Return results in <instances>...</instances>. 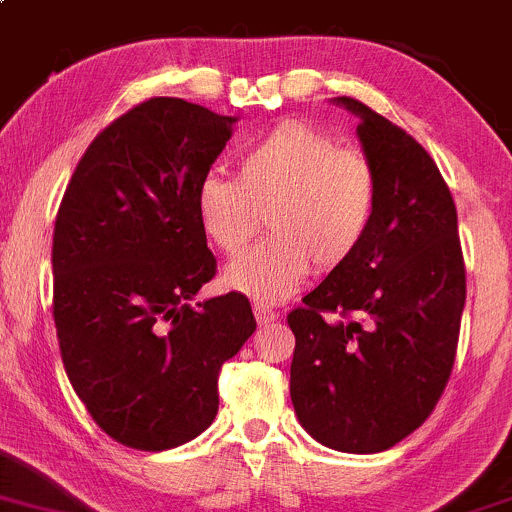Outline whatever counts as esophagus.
<instances>
[{
	"label": "esophagus",
	"mask_w": 512,
	"mask_h": 512,
	"mask_svg": "<svg viewBox=\"0 0 512 512\" xmlns=\"http://www.w3.org/2000/svg\"><path fill=\"white\" fill-rule=\"evenodd\" d=\"M254 312H256L258 324H268V322L278 320V312L273 310V307L263 305V302H254Z\"/></svg>",
	"instance_id": "obj_1"
}]
</instances>
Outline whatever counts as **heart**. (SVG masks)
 I'll list each match as a JSON object with an SVG mask.
<instances>
[{"instance_id": "1", "label": "heart", "mask_w": 512, "mask_h": 512, "mask_svg": "<svg viewBox=\"0 0 512 512\" xmlns=\"http://www.w3.org/2000/svg\"><path fill=\"white\" fill-rule=\"evenodd\" d=\"M378 207V173L359 148L329 131L283 122L236 161V180L205 175L195 192L202 232L224 254H239L266 214L268 239L234 258L224 285L254 300L290 298L312 271L344 266L366 241Z\"/></svg>"}]
</instances>
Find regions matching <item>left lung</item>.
<instances>
[{
    "label": "left lung",
    "mask_w": 512,
    "mask_h": 512,
    "mask_svg": "<svg viewBox=\"0 0 512 512\" xmlns=\"http://www.w3.org/2000/svg\"><path fill=\"white\" fill-rule=\"evenodd\" d=\"M378 173L366 241L288 315L290 398L317 442L386 452L415 432L452 376L466 300L456 207L437 163L405 129L354 97Z\"/></svg>",
    "instance_id": "8db88e82"
}]
</instances>
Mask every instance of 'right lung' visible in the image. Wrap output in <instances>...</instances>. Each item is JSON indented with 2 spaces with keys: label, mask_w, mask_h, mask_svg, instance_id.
I'll return each mask as SVG.
<instances>
[{
  "label": "right lung",
  "mask_w": 512,
  "mask_h": 512,
  "mask_svg": "<svg viewBox=\"0 0 512 512\" xmlns=\"http://www.w3.org/2000/svg\"><path fill=\"white\" fill-rule=\"evenodd\" d=\"M236 117L151 97L80 158L53 229V320L92 420L141 452L212 425L219 371L256 332L241 293L190 305L217 273L195 192Z\"/></svg>",
  "instance_id": "obj_1"
}]
</instances>
